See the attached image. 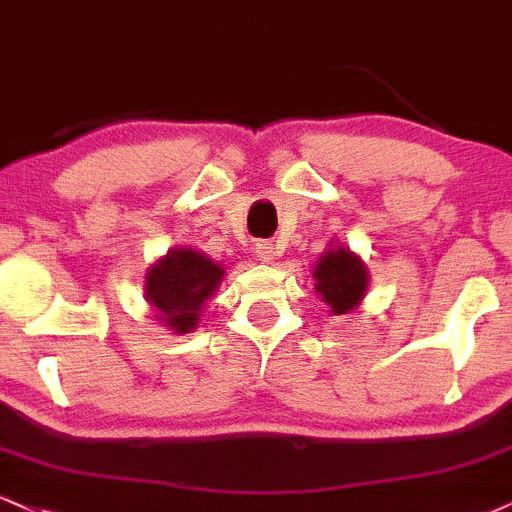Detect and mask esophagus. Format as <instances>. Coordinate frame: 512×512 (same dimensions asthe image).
I'll list each match as a JSON object with an SVG mask.
<instances>
[{
    "mask_svg": "<svg viewBox=\"0 0 512 512\" xmlns=\"http://www.w3.org/2000/svg\"><path fill=\"white\" fill-rule=\"evenodd\" d=\"M255 252H257V257H260V260L274 262L276 257L281 255V248H279V243H274V240H262V243H257Z\"/></svg>",
    "mask_w": 512,
    "mask_h": 512,
    "instance_id": "esophagus-1",
    "label": "esophagus"
}]
</instances>
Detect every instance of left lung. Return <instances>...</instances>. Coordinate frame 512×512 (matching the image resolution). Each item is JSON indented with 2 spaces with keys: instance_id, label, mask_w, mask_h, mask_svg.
Here are the masks:
<instances>
[{
  "instance_id": "obj_1",
  "label": "left lung",
  "mask_w": 512,
  "mask_h": 512,
  "mask_svg": "<svg viewBox=\"0 0 512 512\" xmlns=\"http://www.w3.org/2000/svg\"><path fill=\"white\" fill-rule=\"evenodd\" d=\"M369 274L365 262L348 248H329L315 264V291L331 307V315H348L362 303Z\"/></svg>"
}]
</instances>
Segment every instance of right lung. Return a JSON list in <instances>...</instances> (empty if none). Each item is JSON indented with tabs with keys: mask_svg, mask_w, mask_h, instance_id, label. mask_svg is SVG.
Wrapping results in <instances>:
<instances>
[{
	"mask_svg": "<svg viewBox=\"0 0 512 512\" xmlns=\"http://www.w3.org/2000/svg\"><path fill=\"white\" fill-rule=\"evenodd\" d=\"M224 279V267L205 252L171 248L145 276V300L157 319L174 334H188L200 324V312Z\"/></svg>",
	"mask_w": 512,
	"mask_h": 512,
	"instance_id": "add662e5",
	"label": "right lung"
}]
</instances>
